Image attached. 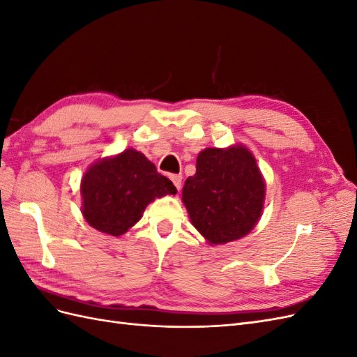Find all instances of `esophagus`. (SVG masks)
<instances>
[{
	"label": "esophagus",
	"instance_id": "34e87169",
	"mask_svg": "<svg viewBox=\"0 0 357 357\" xmlns=\"http://www.w3.org/2000/svg\"><path fill=\"white\" fill-rule=\"evenodd\" d=\"M171 180H172V183H174V186L177 188V190H180V188H181V176L180 174H172Z\"/></svg>",
	"mask_w": 357,
	"mask_h": 357
}]
</instances>
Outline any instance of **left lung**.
Here are the masks:
<instances>
[{"label":"left lung","mask_w":357,"mask_h":357,"mask_svg":"<svg viewBox=\"0 0 357 357\" xmlns=\"http://www.w3.org/2000/svg\"><path fill=\"white\" fill-rule=\"evenodd\" d=\"M181 195L205 240L225 244L255 228L264 208L265 181L245 147H211L198 155L195 176L186 178Z\"/></svg>","instance_id":"obj_1"}]
</instances>
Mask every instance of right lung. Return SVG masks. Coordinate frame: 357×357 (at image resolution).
Returning a JSON list of instances; mask_svg holds the SVG:
<instances>
[{
    "mask_svg": "<svg viewBox=\"0 0 357 357\" xmlns=\"http://www.w3.org/2000/svg\"><path fill=\"white\" fill-rule=\"evenodd\" d=\"M83 215L92 228L119 236L142 219L155 198L176 195L172 181L143 153L128 149L93 164L82 180Z\"/></svg>",
    "mask_w": 357,
    "mask_h": 357,
    "instance_id": "1",
    "label": "right lung"
}]
</instances>
